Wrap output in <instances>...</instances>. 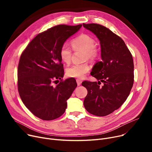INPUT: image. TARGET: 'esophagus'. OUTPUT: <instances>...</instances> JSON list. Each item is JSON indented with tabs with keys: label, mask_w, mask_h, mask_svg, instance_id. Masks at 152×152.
<instances>
[{
	"label": "esophagus",
	"mask_w": 152,
	"mask_h": 152,
	"mask_svg": "<svg viewBox=\"0 0 152 152\" xmlns=\"http://www.w3.org/2000/svg\"><path fill=\"white\" fill-rule=\"evenodd\" d=\"M76 82H77V86H81V85L82 81H81V80H80V79H76Z\"/></svg>",
	"instance_id": "obj_1"
}]
</instances>
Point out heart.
I'll list each match as a JSON object with an SVG mask.
<instances>
[{"label": "heart", "instance_id": "1", "mask_svg": "<svg viewBox=\"0 0 152 152\" xmlns=\"http://www.w3.org/2000/svg\"><path fill=\"white\" fill-rule=\"evenodd\" d=\"M71 43L75 51H83V60L88 59L94 61L99 58L100 52L95 47V40L90 36L81 34L72 40ZM59 56L61 60L64 63L69 64L71 62L72 52L66 44H63L61 47ZM90 69L91 68L88 63L85 62L68 68L66 70V74L70 77L83 79L89 73Z\"/></svg>", "mask_w": 152, "mask_h": 152}]
</instances>
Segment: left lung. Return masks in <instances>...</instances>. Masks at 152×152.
Masks as SVG:
<instances>
[{
	"label": "left lung",
	"mask_w": 152,
	"mask_h": 152,
	"mask_svg": "<svg viewBox=\"0 0 152 152\" xmlns=\"http://www.w3.org/2000/svg\"><path fill=\"white\" fill-rule=\"evenodd\" d=\"M83 25L99 39L102 57L91 73L98 82L82 83L87 90L84 105L89 113L105 116L118 109L129 96L134 83L132 56L123 40L108 28L95 23Z\"/></svg>",
	"instance_id": "left-lung-1"
}]
</instances>
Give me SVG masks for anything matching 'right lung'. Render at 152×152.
<instances>
[{
	"mask_svg": "<svg viewBox=\"0 0 152 152\" xmlns=\"http://www.w3.org/2000/svg\"><path fill=\"white\" fill-rule=\"evenodd\" d=\"M81 26L52 27L37 35L21 53L18 67L20 96L31 112L43 120H53L65 113L66 101L77 87L73 79L62 81L64 69L59 52ZM57 79L61 82L54 87L52 83Z\"/></svg>",
	"mask_w": 152,
	"mask_h": 152,
	"instance_id": "obj_1",
	"label": "right lung"
}]
</instances>
